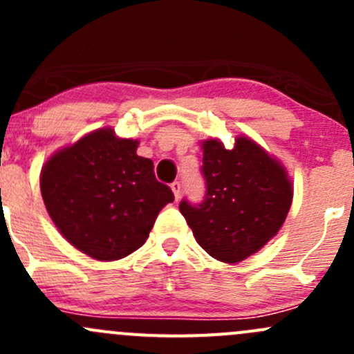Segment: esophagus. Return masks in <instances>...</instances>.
Wrapping results in <instances>:
<instances>
[{
    "instance_id": "esophagus-1",
    "label": "esophagus",
    "mask_w": 354,
    "mask_h": 354,
    "mask_svg": "<svg viewBox=\"0 0 354 354\" xmlns=\"http://www.w3.org/2000/svg\"><path fill=\"white\" fill-rule=\"evenodd\" d=\"M171 190H173L174 198H176V202H178V200H180V197H181V183H180V181H174V183H171Z\"/></svg>"
}]
</instances>
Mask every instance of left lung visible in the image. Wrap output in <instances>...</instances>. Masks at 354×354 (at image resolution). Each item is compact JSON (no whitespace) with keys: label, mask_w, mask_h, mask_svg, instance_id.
Here are the masks:
<instances>
[{"label":"left lung","mask_w":354,"mask_h":354,"mask_svg":"<svg viewBox=\"0 0 354 354\" xmlns=\"http://www.w3.org/2000/svg\"><path fill=\"white\" fill-rule=\"evenodd\" d=\"M205 197L181 200L180 212L197 243L214 259L236 263L272 240L286 221L292 187L279 160L257 142L238 137L233 149L202 142Z\"/></svg>","instance_id":"left-lung-1"}]
</instances>
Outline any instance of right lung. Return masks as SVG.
<instances>
[{"mask_svg":"<svg viewBox=\"0 0 354 354\" xmlns=\"http://www.w3.org/2000/svg\"><path fill=\"white\" fill-rule=\"evenodd\" d=\"M138 140L101 128L49 157L41 171L44 205L59 233L95 260L140 248L157 214L173 202L154 162L137 156Z\"/></svg>","mask_w":354,"mask_h":354,"instance_id":"right-lung-1","label":"right lung"}]
</instances>
